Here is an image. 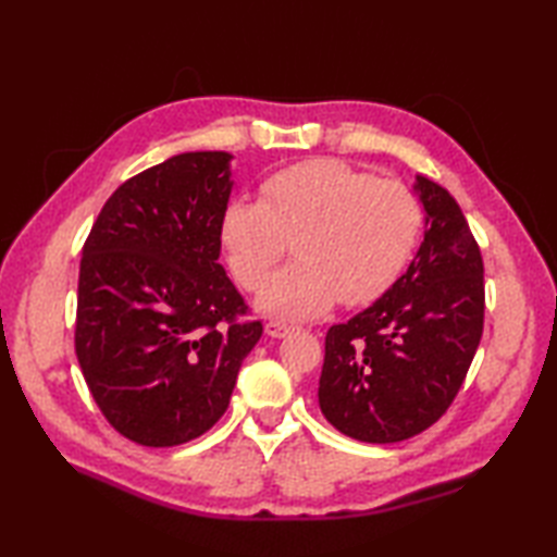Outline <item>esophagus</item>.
<instances>
[{
    "instance_id": "1",
    "label": "esophagus",
    "mask_w": 557,
    "mask_h": 557,
    "mask_svg": "<svg viewBox=\"0 0 557 557\" xmlns=\"http://www.w3.org/2000/svg\"><path fill=\"white\" fill-rule=\"evenodd\" d=\"M294 325H289V323H282V321H270L268 325H265V333L270 335V337H287V335H292L294 333Z\"/></svg>"
}]
</instances>
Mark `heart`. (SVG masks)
<instances>
[{
	"instance_id": "b5f03b06",
	"label": "heart",
	"mask_w": 557,
	"mask_h": 557,
	"mask_svg": "<svg viewBox=\"0 0 557 557\" xmlns=\"http://www.w3.org/2000/svg\"><path fill=\"white\" fill-rule=\"evenodd\" d=\"M421 224V200L407 184L315 158L270 174L258 200H230L220 242L248 292L265 285L292 242L297 263L268 282L258 306L301 321L335 301L361 306L381 297L405 270Z\"/></svg>"
}]
</instances>
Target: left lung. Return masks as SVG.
Here are the masks:
<instances>
[{
    "label": "left lung",
    "instance_id": "obj_1",
    "mask_svg": "<svg viewBox=\"0 0 557 557\" xmlns=\"http://www.w3.org/2000/svg\"><path fill=\"white\" fill-rule=\"evenodd\" d=\"M425 232L405 275L333 325L318 385L323 417L361 443H399L453 405L483 335V260L447 188L417 176Z\"/></svg>",
    "mask_w": 557,
    "mask_h": 557
}]
</instances>
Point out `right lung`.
I'll return each mask as SVG.
<instances>
[{
	"instance_id": "obj_1",
	"label": "right lung",
	"mask_w": 557,
	"mask_h": 557,
	"mask_svg": "<svg viewBox=\"0 0 557 557\" xmlns=\"http://www.w3.org/2000/svg\"><path fill=\"white\" fill-rule=\"evenodd\" d=\"M230 152H182L126 180L83 244L76 357L102 417L172 447L218 423L263 323L220 258Z\"/></svg>"
}]
</instances>
